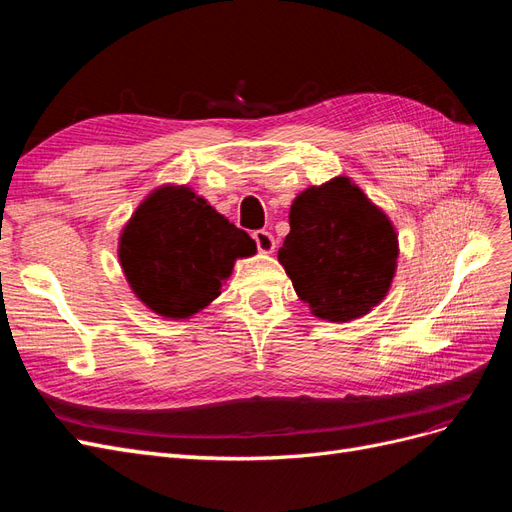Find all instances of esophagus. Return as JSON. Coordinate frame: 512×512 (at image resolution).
Returning <instances> with one entry per match:
<instances>
[{
  "instance_id": "1",
  "label": "esophagus",
  "mask_w": 512,
  "mask_h": 512,
  "mask_svg": "<svg viewBox=\"0 0 512 512\" xmlns=\"http://www.w3.org/2000/svg\"><path fill=\"white\" fill-rule=\"evenodd\" d=\"M252 237H254V241H256L258 252L271 254V252L275 250V239H273V235H271L269 230H254Z\"/></svg>"
}]
</instances>
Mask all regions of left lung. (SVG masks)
<instances>
[{"instance_id": "8db88e82", "label": "left lung", "mask_w": 512, "mask_h": 512, "mask_svg": "<svg viewBox=\"0 0 512 512\" xmlns=\"http://www.w3.org/2000/svg\"><path fill=\"white\" fill-rule=\"evenodd\" d=\"M277 258L314 316L348 322L378 305L395 275L397 235L389 218L346 177L314 185L290 207Z\"/></svg>"}]
</instances>
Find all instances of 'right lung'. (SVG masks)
Instances as JSON below:
<instances>
[{
    "label": "right lung",
    "mask_w": 512,
    "mask_h": 512,
    "mask_svg": "<svg viewBox=\"0 0 512 512\" xmlns=\"http://www.w3.org/2000/svg\"><path fill=\"white\" fill-rule=\"evenodd\" d=\"M254 239L190 188H160L121 232L119 260L134 294L166 318H188L222 290Z\"/></svg>",
    "instance_id": "right-lung-1"
}]
</instances>
